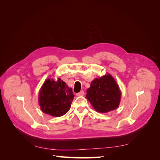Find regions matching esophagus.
Masks as SVG:
<instances>
[{"instance_id":"1","label":"esophagus","mask_w":160,"mask_h":160,"mask_svg":"<svg viewBox=\"0 0 160 160\" xmlns=\"http://www.w3.org/2000/svg\"><path fill=\"white\" fill-rule=\"evenodd\" d=\"M84 94H85L84 91H81L79 92V93H77V96H83Z\"/></svg>"}]
</instances>
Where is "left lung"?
Listing matches in <instances>:
<instances>
[{"instance_id":"8db88e82","label":"left lung","mask_w":160,"mask_h":160,"mask_svg":"<svg viewBox=\"0 0 160 160\" xmlns=\"http://www.w3.org/2000/svg\"><path fill=\"white\" fill-rule=\"evenodd\" d=\"M86 98L96 111L105 113L119 107L122 93L117 82L108 73L91 82Z\"/></svg>"}]
</instances>
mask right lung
I'll use <instances>...</instances> for the list:
<instances>
[{
	"instance_id": "1",
	"label": "right lung",
	"mask_w": 160,
	"mask_h": 160,
	"mask_svg": "<svg viewBox=\"0 0 160 160\" xmlns=\"http://www.w3.org/2000/svg\"><path fill=\"white\" fill-rule=\"evenodd\" d=\"M74 98L72 88L60 78L55 81L48 78L38 93V103L43 113L52 117H61L71 108Z\"/></svg>"
}]
</instances>
